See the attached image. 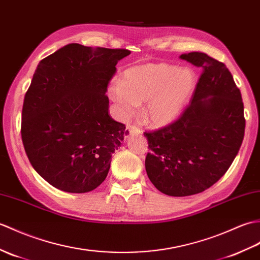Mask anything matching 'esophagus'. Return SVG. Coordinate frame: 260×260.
Wrapping results in <instances>:
<instances>
[{"mask_svg":"<svg viewBox=\"0 0 260 260\" xmlns=\"http://www.w3.org/2000/svg\"><path fill=\"white\" fill-rule=\"evenodd\" d=\"M127 131L131 135H142L143 131L141 128L136 127V126H128Z\"/></svg>","mask_w":260,"mask_h":260,"instance_id":"34e87169","label":"esophagus"}]
</instances>
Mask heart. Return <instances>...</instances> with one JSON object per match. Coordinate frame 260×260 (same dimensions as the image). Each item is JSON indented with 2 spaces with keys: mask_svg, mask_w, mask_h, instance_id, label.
<instances>
[{
  "mask_svg": "<svg viewBox=\"0 0 260 260\" xmlns=\"http://www.w3.org/2000/svg\"><path fill=\"white\" fill-rule=\"evenodd\" d=\"M196 86L194 70L149 63L126 70L122 81L108 84L107 94L122 119L134 116L141 103H145V120L154 127H162L182 115Z\"/></svg>",
  "mask_w": 260,
  "mask_h": 260,
  "instance_id": "heart-1",
  "label": "heart"
}]
</instances>
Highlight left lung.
I'll return each instance as SVG.
<instances>
[{
  "instance_id": "obj_1",
  "label": "left lung",
  "mask_w": 260,
  "mask_h": 260,
  "mask_svg": "<svg viewBox=\"0 0 260 260\" xmlns=\"http://www.w3.org/2000/svg\"><path fill=\"white\" fill-rule=\"evenodd\" d=\"M179 57L202 69L190 105L176 122L144 133L150 150L147 176L174 197L198 194L220 179L245 134L243 100L226 65L202 52Z\"/></svg>"
}]
</instances>
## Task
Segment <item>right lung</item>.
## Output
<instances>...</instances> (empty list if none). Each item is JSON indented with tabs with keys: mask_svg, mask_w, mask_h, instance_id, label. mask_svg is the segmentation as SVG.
I'll return each instance as SVG.
<instances>
[{
	"mask_svg": "<svg viewBox=\"0 0 260 260\" xmlns=\"http://www.w3.org/2000/svg\"><path fill=\"white\" fill-rule=\"evenodd\" d=\"M128 50L63 46L39 63L24 98L21 134L34 170L66 192L104 182L128 134L108 114L107 85Z\"/></svg>",
	"mask_w": 260,
	"mask_h": 260,
	"instance_id": "add662e5",
	"label": "right lung"
}]
</instances>
